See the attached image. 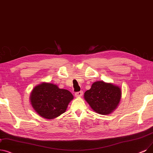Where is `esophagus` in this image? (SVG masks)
Wrapping results in <instances>:
<instances>
[{
	"mask_svg": "<svg viewBox=\"0 0 153 153\" xmlns=\"http://www.w3.org/2000/svg\"><path fill=\"white\" fill-rule=\"evenodd\" d=\"M83 94V92L82 91H79L77 92H75V96L76 97H81Z\"/></svg>",
	"mask_w": 153,
	"mask_h": 153,
	"instance_id": "esophagus-1",
	"label": "esophagus"
}]
</instances>
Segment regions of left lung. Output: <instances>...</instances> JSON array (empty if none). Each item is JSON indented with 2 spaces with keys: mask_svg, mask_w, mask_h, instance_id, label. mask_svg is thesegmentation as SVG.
I'll return each mask as SVG.
<instances>
[{
  "mask_svg": "<svg viewBox=\"0 0 153 153\" xmlns=\"http://www.w3.org/2000/svg\"><path fill=\"white\" fill-rule=\"evenodd\" d=\"M121 97L119 86L102 81L92 84L84 93V99L93 111L102 115L109 114L115 110Z\"/></svg>",
  "mask_w": 153,
  "mask_h": 153,
  "instance_id": "left-lung-1",
  "label": "left lung"
}]
</instances>
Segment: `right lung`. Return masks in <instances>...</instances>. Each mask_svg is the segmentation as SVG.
Instances as JSON below:
<instances>
[{
	"mask_svg": "<svg viewBox=\"0 0 153 153\" xmlns=\"http://www.w3.org/2000/svg\"><path fill=\"white\" fill-rule=\"evenodd\" d=\"M73 97L68 90L59 89L51 83L43 82L33 89L30 99L32 106L39 115L52 119L64 113Z\"/></svg>",
	"mask_w": 153,
	"mask_h": 153,
	"instance_id": "right-lung-1",
	"label": "right lung"
}]
</instances>
